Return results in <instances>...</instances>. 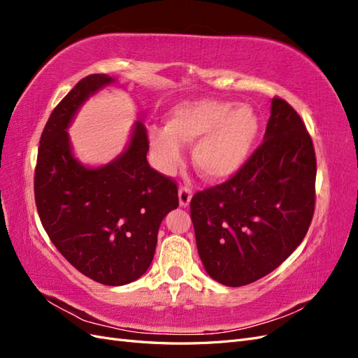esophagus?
Wrapping results in <instances>:
<instances>
[{"instance_id": "34e87169", "label": "esophagus", "mask_w": 358, "mask_h": 358, "mask_svg": "<svg viewBox=\"0 0 358 358\" xmlns=\"http://www.w3.org/2000/svg\"><path fill=\"white\" fill-rule=\"evenodd\" d=\"M191 197H192V194H191L189 188H185V187L179 188V204L182 206V208H187L191 201Z\"/></svg>"}]
</instances>
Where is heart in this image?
I'll list each match as a JSON object with an SVG mask.
<instances>
[{
	"instance_id": "1",
	"label": "heart",
	"mask_w": 358,
	"mask_h": 358,
	"mask_svg": "<svg viewBox=\"0 0 358 358\" xmlns=\"http://www.w3.org/2000/svg\"><path fill=\"white\" fill-rule=\"evenodd\" d=\"M262 131L254 107L203 99L171 107L166 128L148 129V142L157 169L173 175L183 159L182 145H191L192 162L209 180H225L239 173L251 158Z\"/></svg>"
}]
</instances>
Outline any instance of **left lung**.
I'll return each mask as SVG.
<instances>
[{
	"instance_id": "obj_1",
	"label": "left lung",
	"mask_w": 358,
	"mask_h": 358,
	"mask_svg": "<svg viewBox=\"0 0 358 358\" xmlns=\"http://www.w3.org/2000/svg\"><path fill=\"white\" fill-rule=\"evenodd\" d=\"M315 176V150L305 124L275 96L263 143L245 167L191 200L208 275L222 285L242 287L285 262L310 225Z\"/></svg>"
}]
</instances>
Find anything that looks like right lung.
Returning a JSON list of instances; mask_svg holds the SVG:
<instances>
[{
  "mask_svg": "<svg viewBox=\"0 0 358 358\" xmlns=\"http://www.w3.org/2000/svg\"><path fill=\"white\" fill-rule=\"evenodd\" d=\"M116 80L82 79L43 129L34 178L38 216L52 243L80 273L104 285L133 282L149 268L159 225L179 206L178 187L150 169L140 117L121 155L100 167L74 157L67 129L83 103Z\"/></svg>",
  "mask_w": 358,
  "mask_h": 358,
  "instance_id": "obj_1",
  "label": "right lung"
}]
</instances>
